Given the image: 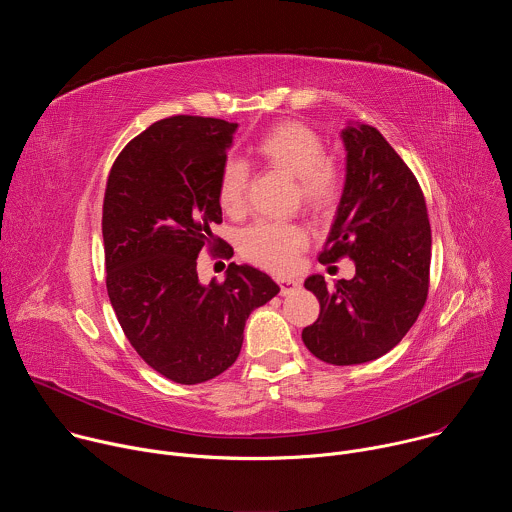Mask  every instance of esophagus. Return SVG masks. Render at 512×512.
Segmentation results:
<instances>
[{"instance_id":"obj_1","label":"esophagus","mask_w":512,"mask_h":512,"mask_svg":"<svg viewBox=\"0 0 512 512\" xmlns=\"http://www.w3.org/2000/svg\"><path fill=\"white\" fill-rule=\"evenodd\" d=\"M277 283H279V287H281V296L294 294V291L300 287V281H298V279H291V277H279Z\"/></svg>"}]
</instances>
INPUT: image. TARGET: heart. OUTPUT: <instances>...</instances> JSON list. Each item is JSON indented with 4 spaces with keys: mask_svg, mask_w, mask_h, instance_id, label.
I'll list each match as a JSON object with an SVG mask.
<instances>
[{
    "mask_svg": "<svg viewBox=\"0 0 512 512\" xmlns=\"http://www.w3.org/2000/svg\"><path fill=\"white\" fill-rule=\"evenodd\" d=\"M253 152L265 166L296 178L298 198L308 210L324 212L340 198L344 184L342 168L336 160L324 156V139L310 125L302 121H281L257 139ZM247 184L249 168L245 162H225L218 176L216 200L227 214H239L245 208ZM306 243L308 233L300 225L271 221H257L241 235L243 255L277 273L296 265L298 253Z\"/></svg>",
    "mask_w": 512,
    "mask_h": 512,
    "instance_id": "obj_1",
    "label": "heart"
}]
</instances>
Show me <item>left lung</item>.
I'll use <instances>...</instances> for the list:
<instances>
[{
	"mask_svg": "<svg viewBox=\"0 0 512 512\" xmlns=\"http://www.w3.org/2000/svg\"><path fill=\"white\" fill-rule=\"evenodd\" d=\"M346 180L320 263L354 261L352 279L328 289L310 275L320 302L304 328L308 350L336 367L375 360L395 348L427 300L431 229L417 178L373 125L350 121L342 133Z\"/></svg>",
	"mask_w": 512,
	"mask_h": 512,
	"instance_id": "1",
	"label": "left lung"
}]
</instances>
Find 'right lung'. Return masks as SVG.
Masks as SVG:
<instances>
[{
  "label": "right lung",
  "instance_id": "obj_1",
  "mask_svg": "<svg viewBox=\"0 0 512 512\" xmlns=\"http://www.w3.org/2000/svg\"><path fill=\"white\" fill-rule=\"evenodd\" d=\"M237 123L178 115L156 121L117 156L103 202L107 294L115 316L154 371L180 385L225 373L243 346L249 314L279 294L251 265L231 263L225 281L202 283L204 247H233L212 235L216 200Z\"/></svg>",
  "mask_w": 512,
  "mask_h": 512
}]
</instances>
